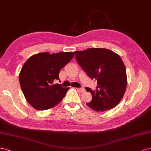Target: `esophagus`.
Listing matches in <instances>:
<instances>
[{
	"mask_svg": "<svg viewBox=\"0 0 151 151\" xmlns=\"http://www.w3.org/2000/svg\"><path fill=\"white\" fill-rule=\"evenodd\" d=\"M77 90L79 92H81V93H83V92H84L85 91V88H78Z\"/></svg>",
	"mask_w": 151,
	"mask_h": 151,
	"instance_id": "1",
	"label": "esophagus"
}]
</instances>
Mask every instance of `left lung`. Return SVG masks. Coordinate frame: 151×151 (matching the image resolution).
Wrapping results in <instances>:
<instances>
[{
  "label": "left lung",
  "instance_id": "8db88e82",
  "mask_svg": "<svg viewBox=\"0 0 151 151\" xmlns=\"http://www.w3.org/2000/svg\"><path fill=\"white\" fill-rule=\"evenodd\" d=\"M76 60L88 76L97 81L96 90L86 87L92 100L86 104L96 111L114 108L127 87L126 69L120 56L105 48H89L75 52Z\"/></svg>",
  "mask_w": 151,
  "mask_h": 151
}]
</instances>
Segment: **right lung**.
Masks as SVG:
<instances>
[{
  "label": "right lung",
  "mask_w": 151,
  "mask_h": 151,
  "mask_svg": "<svg viewBox=\"0 0 151 151\" xmlns=\"http://www.w3.org/2000/svg\"><path fill=\"white\" fill-rule=\"evenodd\" d=\"M74 55L75 52H43L32 55L25 62L19 79L24 96L34 109L47 110L62 101L69 88L54 83L60 80V71Z\"/></svg>",
  "instance_id": "add662e5"
}]
</instances>
